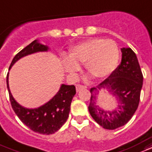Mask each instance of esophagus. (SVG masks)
<instances>
[{
    "label": "esophagus",
    "mask_w": 152,
    "mask_h": 152,
    "mask_svg": "<svg viewBox=\"0 0 152 152\" xmlns=\"http://www.w3.org/2000/svg\"><path fill=\"white\" fill-rule=\"evenodd\" d=\"M85 86H84V85H76V92H80V90H82V89H85Z\"/></svg>",
    "instance_id": "1"
}]
</instances>
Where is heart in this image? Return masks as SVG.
<instances>
[{
	"mask_svg": "<svg viewBox=\"0 0 152 152\" xmlns=\"http://www.w3.org/2000/svg\"><path fill=\"white\" fill-rule=\"evenodd\" d=\"M119 50L115 42L101 38L88 39L72 48L70 58L65 56L63 64L70 76H76L80 65H85L86 72L95 79L110 75L118 65Z\"/></svg>",
	"mask_w": 152,
	"mask_h": 152,
	"instance_id": "b5f03b06",
	"label": "heart"
}]
</instances>
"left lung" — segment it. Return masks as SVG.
Wrapping results in <instances>:
<instances>
[{"label": "left lung", "instance_id": "8db88e82", "mask_svg": "<svg viewBox=\"0 0 152 152\" xmlns=\"http://www.w3.org/2000/svg\"><path fill=\"white\" fill-rule=\"evenodd\" d=\"M122 61L110 76L90 89L88 111L101 126L114 130L126 124L139 106L142 86V71L135 53L130 48H121ZM106 89L115 97L116 107L106 110L97 104L99 93Z\"/></svg>", "mask_w": 152, "mask_h": 152}]
</instances>
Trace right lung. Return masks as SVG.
Instances as JSON below:
<instances>
[{
    "label": "right lung",
    "mask_w": 152,
    "mask_h": 152,
    "mask_svg": "<svg viewBox=\"0 0 152 152\" xmlns=\"http://www.w3.org/2000/svg\"><path fill=\"white\" fill-rule=\"evenodd\" d=\"M48 50L49 48L47 45L42 44L39 40H34L14 56L9 70L17 61L25 56ZM6 83L13 110L19 119L33 131L42 134H51L59 130L66 122L70 112L72 100L76 94L74 85L62 84L58 93L49 102L38 108L30 109L21 105L13 98L9 86V72Z\"/></svg>",
    "instance_id": "1"
}]
</instances>
